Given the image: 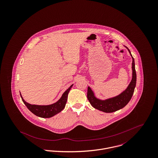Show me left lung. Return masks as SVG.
I'll list each match as a JSON object with an SVG mask.
<instances>
[{
	"mask_svg": "<svg viewBox=\"0 0 158 158\" xmlns=\"http://www.w3.org/2000/svg\"><path fill=\"white\" fill-rule=\"evenodd\" d=\"M131 56L132 57V79L128 87L123 93L117 96L109 98L105 100H101L96 98L93 91L89 87H88L87 98L90 103L94 108L105 113H113L123 108L127 105L133 94L135 88L136 84V73L135 70V60L129 49L126 47Z\"/></svg>",
	"mask_w": 158,
	"mask_h": 158,
	"instance_id": "obj_1",
	"label": "left lung"
}]
</instances>
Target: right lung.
<instances>
[{
  "label": "right lung",
  "instance_id": "1",
  "mask_svg": "<svg viewBox=\"0 0 158 158\" xmlns=\"http://www.w3.org/2000/svg\"><path fill=\"white\" fill-rule=\"evenodd\" d=\"M73 85V84L71 85L70 87L63 93L62 97L58 101L51 105H31L25 101V100L21 96V94L20 96L24 104L26 105L28 110L34 114H35V116L43 118H49L60 113L65 108L68 98L69 93Z\"/></svg>",
  "mask_w": 158,
  "mask_h": 158
}]
</instances>
